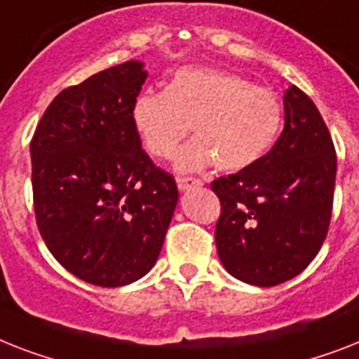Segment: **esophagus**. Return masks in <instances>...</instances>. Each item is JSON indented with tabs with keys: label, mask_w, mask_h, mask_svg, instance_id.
I'll list each match as a JSON object with an SVG mask.
<instances>
[{
	"label": "esophagus",
	"mask_w": 359,
	"mask_h": 359,
	"mask_svg": "<svg viewBox=\"0 0 359 359\" xmlns=\"http://www.w3.org/2000/svg\"><path fill=\"white\" fill-rule=\"evenodd\" d=\"M177 186H179L180 191H189V189L203 186V182L199 179H191V177H180V179H177Z\"/></svg>",
	"instance_id": "1"
}]
</instances>
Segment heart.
I'll return each mask as SVG.
<instances>
[{
    "label": "heart",
    "mask_w": 359,
    "mask_h": 359,
    "mask_svg": "<svg viewBox=\"0 0 359 359\" xmlns=\"http://www.w3.org/2000/svg\"><path fill=\"white\" fill-rule=\"evenodd\" d=\"M140 144L154 158H171L189 125L197 136L177 151L179 171L212 164L240 171L275 144L282 125L278 95L215 68H180L164 92H142L130 107Z\"/></svg>",
    "instance_id": "obj_1"
}]
</instances>
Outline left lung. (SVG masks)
Wrapping results in <instances>:
<instances>
[{
	"mask_svg": "<svg viewBox=\"0 0 359 359\" xmlns=\"http://www.w3.org/2000/svg\"><path fill=\"white\" fill-rule=\"evenodd\" d=\"M336 170L321 114L291 84L284 94V130L269 153L212 182L221 201L215 245L230 275L260 287L301 275L328 232Z\"/></svg>",
	"mask_w": 359,
	"mask_h": 359,
	"instance_id": "1",
	"label": "left lung"
}]
</instances>
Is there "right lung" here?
<instances>
[{
    "label": "right lung",
    "instance_id": "1",
    "mask_svg": "<svg viewBox=\"0 0 359 359\" xmlns=\"http://www.w3.org/2000/svg\"><path fill=\"white\" fill-rule=\"evenodd\" d=\"M145 79L144 62L129 60L62 90L31 142L38 230L64 269L101 287L153 269L179 203L130 121Z\"/></svg>",
    "mask_w": 359,
    "mask_h": 359
}]
</instances>
